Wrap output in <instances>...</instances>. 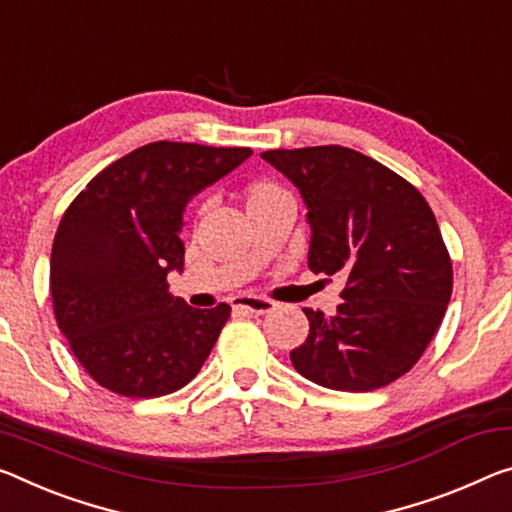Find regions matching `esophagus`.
<instances>
[{
	"mask_svg": "<svg viewBox=\"0 0 512 512\" xmlns=\"http://www.w3.org/2000/svg\"><path fill=\"white\" fill-rule=\"evenodd\" d=\"M232 307L239 312H250V314H266L271 312L275 303L271 298H262V296H237L232 300Z\"/></svg>",
	"mask_w": 512,
	"mask_h": 512,
	"instance_id": "esophagus-1",
	"label": "esophagus"
}]
</instances>
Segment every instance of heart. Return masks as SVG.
Here are the masks:
<instances>
[{"instance_id": "obj_1", "label": "heart", "mask_w": 512, "mask_h": 512, "mask_svg": "<svg viewBox=\"0 0 512 512\" xmlns=\"http://www.w3.org/2000/svg\"><path fill=\"white\" fill-rule=\"evenodd\" d=\"M275 189H278V186H273V184H269V182H259V184L250 186L248 196H250V200H253V198H259V196H266V193H271V191H275Z\"/></svg>"}]
</instances>
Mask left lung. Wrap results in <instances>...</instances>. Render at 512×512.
<instances>
[{
    "label": "left lung",
    "instance_id": "1",
    "mask_svg": "<svg viewBox=\"0 0 512 512\" xmlns=\"http://www.w3.org/2000/svg\"><path fill=\"white\" fill-rule=\"evenodd\" d=\"M298 186L312 225V273L342 275L335 316L305 307L310 335L294 369L339 392H371L408 373L431 344L453 289L433 209L394 170L342 145L269 150Z\"/></svg>",
    "mask_w": 512,
    "mask_h": 512
}]
</instances>
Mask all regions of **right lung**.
<instances>
[{
  "instance_id": "add662e5",
  "label": "right lung",
  "mask_w": 512,
  "mask_h": 512,
  "mask_svg": "<svg viewBox=\"0 0 512 512\" xmlns=\"http://www.w3.org/2000/svg\"><path fill=\"white\" fill-rule=\"evenodd\" d=\"M250 148L157 141L97 173L56 230L50 294L56 326L97 385L154 399L191 383L232 307L193 310L168 294L184 269L182 212L243 164Z\"/></svg>"
}]
</instances>
